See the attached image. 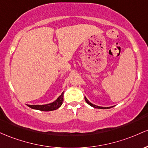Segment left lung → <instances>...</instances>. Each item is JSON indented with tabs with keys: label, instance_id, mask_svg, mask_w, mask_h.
I'll return each mask as SVG.
<instances>
[{
	"label": "left lung",
	"instance_id": "8db88e82",
	"mask_svg": "<svg viewBox=\"0 0 148 148\" xmlns=\"http://www.w3.org/2000/svg\"><path fill=\"white\" fill-rule=\"evenodd\" d=\"M84 99H85L86 102H87V103L89 104V106H92V107L95 108H100V109H108V108H111V107H101V106H96V105H94V104H92V103H90V102H89V101L87 100V98L85 97V96H84Z\"/></svg>",
	"mask_w": 148,
	"mask_h": 148
}]
</instances>
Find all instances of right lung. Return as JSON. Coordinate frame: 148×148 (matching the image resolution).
<instances>
[{
    "mask_svg": "<svg viewBox=\"0 0 148 148\" xmlns=\"http://www.w3.org/2000/svg\"><path fill=\"white\" fill-rule=\"evenodd\" d=\"M63 101H64V92L59 96V97L54 102L51 103L46 104V105H27L29 107L32 109L39 110L42 111H52L56 110L62 105Z\"/></svg>",
    "mask_w": 148,
    "mask_h": 148,
    "instance_id": "right-lung-1",
    "label": "right lung"
}]
</instances>
